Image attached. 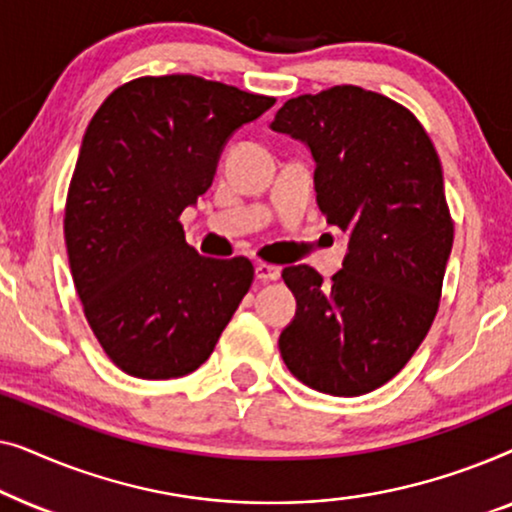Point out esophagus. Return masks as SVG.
<instances>
[{
  "label": "esophagus",
  "mask_w": 512,
  "mask_h": 512,
  "mask_svg": "<svg viewBox=\"0 0 512 512\" xmlns=\"http://www.w3.org/2000/svg\"><path fill=\"white\" fill-rule=\"evenodd\" d=\"M279 272L277 265H270V263H256V277L261 279V282H275V279H279Z\"/></svg>",
  "instance_id": "esophagus-1"
}]
</instances>
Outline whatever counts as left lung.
Returning a JSON list of instances; mask_svg holds the SVG:
<instances>
[{
    "mask_svg": "<svg viewBox=\"0 0 512 512\" xmlns=\"http://www.w3.org/2000/svg\"><path fill=\"white\" fill-rule=\"evenodd\" d=\"M270 128L310 146L319 209L349 235L328 284L310 265L284 268L298 310L279 352L321 394H368L436 319L454 240L438 153L412 111L359 86L293 97Z\"/></svg>",
    "mask_w": 512,
    "mask_h": 512,
    "instance_id": "left-lung-1",
    "label": "left lung"
}]
</instances>
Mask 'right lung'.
Instances as JSON below:
<instances>
[{"label":"right lung","mask_w":512,"mask_h":512,"mask_svg":"<svg viewBox=\"0 0 512 512\" xmlns=\"http://www.w3.org/2000/svg\"><path fill=\"white\" fill-rule=\"evenodd\" d=\"M272 104L193 74L142 76L118 86L88 123L65 242L83 314L123 373H193L247 296L249 258L200 256L179 216L212 186L228 137Z\"/></svg>","instance_id":"obj_1"}]
</instances>
